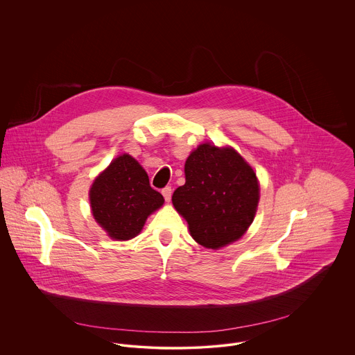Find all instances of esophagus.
I'll return each instance as SVG.
<instances>
[{"mask_svg": "<svg viewBox=\"0 0 355 355\" xmlns=\"http://www.w3.org/2000/svg\"><path fill=\"white\" fill-rule=\"evenodd\" d=\"M162 196H164V198H165V201L166 202H169L171 201V198H172V189L171 187H165V189H162Z\"/></svg>", "mask_w": 355, "mask_h": 355, "instance_id": "esophagus-1", "label": "esophagus"}]
</instances>
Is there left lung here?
I'll list each match as a JSON object with an SVG mask.
<instances>
[{"label":"left lung","instance_id":"8db88e82","mask_svg":"<svg viewBox=\"0 0 355 355\" xmlns=\"http://www.w3.org/2000/svg\"><path fill=\"white\" fill-rule=\"evenodd\" d=\"M186 183L172 203L187 221L191 238L218 250L239 241L253 223L259 182L253 166L232 146L201 144L184 164Z\"/></svg>","mask_w":355,"mask_h":355}]
</instances>
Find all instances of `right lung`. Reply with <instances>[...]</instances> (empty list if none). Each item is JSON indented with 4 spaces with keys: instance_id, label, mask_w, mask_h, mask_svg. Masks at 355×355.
Instances as JSON below:
<instances>
[{
    "instance_id": "obj_1",
    "label": "right lung",
    "mask_w": 355,
    "mask_h": 355,
    "mask_svg": "<svg viewBox=\"0 0 355 355\" xmlns=\"http://www.w3.org/2000/svg\"><path fill=\"white\" fill-rule=\"evenodd\" d=\"M92 214L106 235L119 242L141 234L148 217L164 205L144 166L123 153L100 172L89 190Z\"/></svg>"
}]
</instances>
